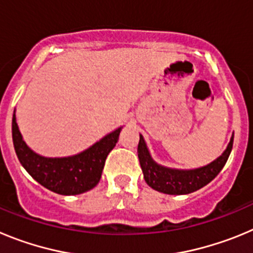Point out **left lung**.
<instances>
[{"mask_svg":"<svg viewBox=\"0 0 253 253\" xmlns=\"http://www.w3.org/2000/svg\"><path fill=\"white\" fill-rule=\"evenodd\" d=\"M233 135L228 143L227 148L213 162L208 163L207 166L198 167L193 169H178L162 166L152 158L147 143L139 134V144H138V158L142 167L144 180L156 191H160L169 195H186L194 193L208 185L222 171L227 162L228 157L233 147Z\"/></svg>","mask_w":253,"mask_h":253,"instance_id":"8db88e82","label":"left lung"}]
</instances>
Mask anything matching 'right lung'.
<instances>
[{
  "instance_id": "1",
  "label": "right lung",
  "mask_w": 253,
  "mask_h": 253,
  "mask_svg": "<svg viewBox=\"0 0 253 253\" xmlns=\"http://www.w3.org/2000/svg\"><path fill=\"white\" fill-rule=\"evenodd\" d=\"M123 126L106 134L84 151L67 157H45L28 146L20 133L16 114L12 116L15 152L29 175L48 190L59 195H78L99 184L107 154L119 139Z\"/></svg>"
}]
</instances>
